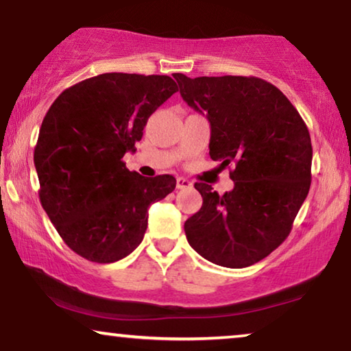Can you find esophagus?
<instances>
[{
	"instance_id": "1",
	"label": "esophagus",
	"mask_w": 351,
	"mask_h": 351,
	"mask_svg": "<svg viewBox=\"0 0 351 351\" xmlns=\"http://www.w3.org/2000/svg\"><path fill=\"white\" fill-rule=\"evenodd\" d=\"M191 186H193V183H191L189 180H186V178L176 180V188L178 189H188V188H191Z\"/></svg>"
}]
</instances>
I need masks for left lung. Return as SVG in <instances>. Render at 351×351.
<instances>
[{"label":"left lung","mask_w":351,"mask_h":351,"mask_svg":"<svg viewBox=\"0 0 351 351\" xmlns=\"http://www.w3.org/2000/svg\"><path fill=\"white\" fill-rule=\"evenodd\" d=\"M173 77L181 97L210 121L212 160L234 167L230 193L194 184L204 202L186 219V237L205 260L245 268L278 249L292 230L311 184L310 133L282 91L261 78Z\"/></svg>","instance_id":"8db88e82"}]
</instances>
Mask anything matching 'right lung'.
Listing matches in <instances>:
<instances>
[{
	"mask_svg": "<svg viewBox=\"0 0 351 351\" xmlns=\"http://www.w3.org/2000/svg\"><path fill=\"white\" fill-rule=\"evenodd\" d=\"M176 91L168 75L102 73L64 90L46 112L34 154L40 202L75 254L114 263L141 244L149 205L176 180L144 178L121 158Z\"/></svg>",
	"mask_w": 351,
	"mask_h": 351,
	"instance_id": "add662e5",
	"label": "right lung"
}]
</instances>
